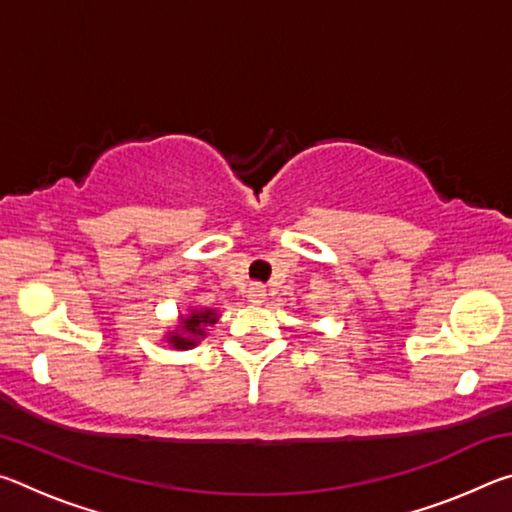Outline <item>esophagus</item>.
<instances>
[{"label":"esophagus","mask_w":512,"mask_h":512,"mask_svg":"<svg viewBox=\"0 0 512 512\" xmlns=\"http://www.w3.org/2000/svg\"><path fill=\"white\" fill-rule=\"evenodd\" d=\"M264 298H266V289L262 287V284H250L248 302H253V305H262Z\"/></svg>","instance_id":"esophagus-1"}]
</instances>
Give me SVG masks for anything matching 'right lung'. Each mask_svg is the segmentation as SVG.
Segmentation results:
<instances>
[{"label": "right lung", "instance_id": "1", "mask_svg": "<svg viewBox=\"0 0 512 512\" xmlns=\"http://www.w3.org/2000/svg\"><path fill=\"white\" fill-rule=\"evenodd\" d=\"M216 320H219V311L216 309L189 307L187 311H180L178 314V325H173L164 332V341L173 350L196 348L207 336V327H212Z\"/></svg>", "mask_w": 512, "mask_h": 512}]
</instances>
